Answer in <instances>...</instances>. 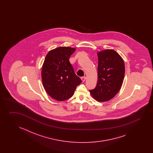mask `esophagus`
<instances>
[{
    "label": "esophagus",
    "instance_id": "34e87169",
    "mask_svg": "<svg viewBox=\"0 0 153 153\" xmlns=\"http://www.w3.org/2000/svg\"><path fill=\"white\" fill-rule=\"evenodd\" d=\"M81 80H82V81L84 82L85 81V80H86V76H82V77H81Z\"/></svg>",
    "mask_w": 153,
    "mask_h": 153
}]
</instances>
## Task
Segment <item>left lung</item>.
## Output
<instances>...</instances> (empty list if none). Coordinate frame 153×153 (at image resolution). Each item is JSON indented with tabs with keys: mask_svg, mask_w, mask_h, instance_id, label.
Wrapping results in <instances>:
<instances>
[{
	"mask_svg": "<svg viewBox=\"0 0 153 153\" xmlns=\"http://www.w3.org/2000/svg\"><path fill=\"white\" fill-rule=\"evenodd\" d=\"M98 82L90 90L91 96L98 102L109 101L120 91L124 81L125 64L114 50L107 49L97 53Z\"/></svg>",
	"mask_w": 153,
	"mask_h": 153,
	"instance_id": "1",
	"label": "left lung"
}]
</instances>
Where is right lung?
<instances>
[{
    "mask_svg": "<svg viewBox=\"0 0 153 153\" xmlns=\"http://www.w3.org/2000/svg\"><path fill=\"white\" fill-rule=\"evenodd\" d=\"M75 50L61 46L51 50L46 56L42 70V84L49 96L57 101L72 97L81 82L69 61Z\"/></svg>",
    "mask_w": 153,
    "mask_h": 153,
    "instance_id": "add662e5",
    "label": "right lung"
}]
</instances>
